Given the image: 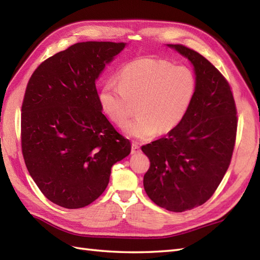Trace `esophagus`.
Returning a JSON list of instances; mask_svg holds the SVG:
<instances>
[{"instance_id":"34e87169","label":"esophagus","mask_w":260,"mask_h":260,"mask_svg":"<svg viewBox=\"0 0 260 260\" xmlns=\"http://www.w3.org/2000/svg\"><path fill=\"white\" fill-rule=\"evenodd\" d=\"M141 150H140V146L139 144H136V143H132V154H136L139 153Z\"/></svg>"}]
</instances>
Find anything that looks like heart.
Segmentation results:
<instances>
[{"instance_id":"1","label":"heart","mask_w":260,"mask_h":260,"mask_svg":"<svg viewBox=\"0 0 260 260\" xmlns=\"http://www.w3.org/2000/svg\"><path fill=\"white\" fill-rule=\"evenodd\" d=\"M197 79L185 66L165 60L142 59L120 71L118 82L109 81L101 92V103L117 125L126 123L137 104L136 118L124 131L140 140L169 133L184 119L194 99Z\"/></svg>"}]
</instances>
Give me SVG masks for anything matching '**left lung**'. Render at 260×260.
<instances>
[{"label":"left lung","instance_id":"1","mask_svg":"<svg viewBox=\"0 0 260 260\" xmlns=\"http://www.w3.org/2000/svg\"><path fill=\"white\" fill-rule=\"evenodd\" d=\"M190 60L197 91L184 119L162 139L143 145L150 159L144 189L158 207L183 212L206 203L233 157L238 117L227 79L202 54L169 45Z\"/></svg>","mask_w":260,"mask_h":260}]
</instances>
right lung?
<instances>
[{"label":"right lung","instance_id":"obj_1","mask_svg":"<svg viewBox=\"0 0 260 260\" xmlns=\"http://www.w3.org/2000/svg\"><path fill=\"white\" fill-rule=\"evenodd\" d=\"M125 43L79 42L33 71L21 108V147L47 199L79 209L102 196L131 142L102 113L95 81Z\"/></svg>","mask_w":260,"mask_h":260}]
</instances>
